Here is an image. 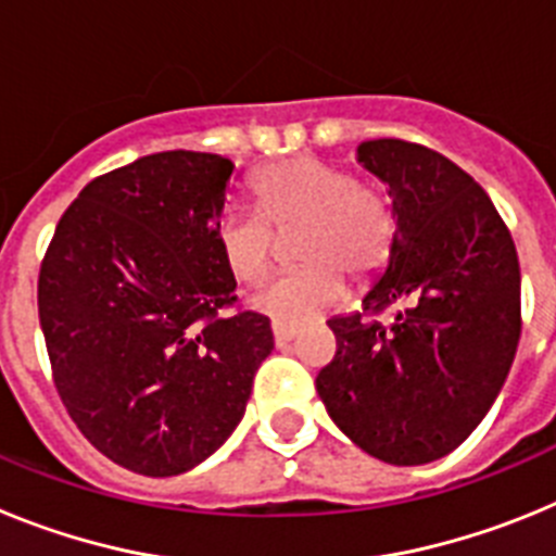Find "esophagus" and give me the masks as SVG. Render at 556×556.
Here are the masks:
<instances>
[{"label":"esophagus","instance_id":"34e87169","mask_svg":"<svg viewBox=\"0 0 556 556\" xmlns=\"http://www.w3.org/2000/svg\"><path fill=\"white\" fill-rule=\"evenodd\" d=\"M273 337H275V345L283 348V345H289L294 337H298V328L281 326V323H273Z\"/></svg>","mask_w":556,"mask_h":556}]
</instances>
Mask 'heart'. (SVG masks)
<instances>
[{
	"instance_id": "obj_1",
	"label": "heart",
	"mask_w": 556,
	"mask_h": 556,
	"mask_svg": "<svg viewBox=\"0 0 556 556\" xmlns=\"http://www.w3.org/2000/svg\"><path fill=\"white\" fill-rule=\"evenodd\" d=\"M258 211L230 208L219 217L217 244L242 283L262 281L273 267L275 235L294 233V264L303 269L264 283L250 306L281 326H303L337 306L342 275L367 281L390 253L392 211L376 189L320 159H292L258 172L253 180Z\"/></svg>"
}]
</instances>
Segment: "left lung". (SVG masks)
<instances>
[{"label":"left lung","mask_w":556,"mask_h":556,"mask_svg":"<svg viewBox=\"0 0 556 556\" xmlns=\"http://www.w3.org/2000/svg\"><path fill=\"white\" fill-rule=\"evenodd\" d=\"M356 161L387 186L392 242L362 294L370 312L333 317L337 356L317 392L342 434L390 465L459 448L507 381L520 339V267L493 200L429 147L372 139Z\"/></svg>","instance_id":"obj_1"}]
</instances>
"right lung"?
Here are the masks:
<instances>
[{"instance_id":"obj_1","label":"right lung","mask_w":556,"mask_h":556,"mask_svg":"<svg viewBox=\"0 0 556 556\" xmlns=\"http://www.w3.org/2000/svg\"><path fill=\"white\" fill-rule=\"evenodd\" d=\"M233 172L214 152L144 155L91 180L43 255L38 317L58 395L132 473L208 459L273 353L264 314H219L236 301L214 236Z\"/></svg>"}]
</instances>
